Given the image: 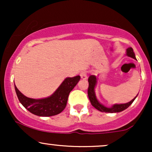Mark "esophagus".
<instances>
[{"mask_svg": "<svg viewBox=\"0 0 152 152\" xmlns=\"http://www.w3.org/2000/svg\"><path fill=\"white\" fill-rule=\"evenodd\" d=\"M80 76H81V78L83 80H86L87 79V74L86 71H82V72L80 74Z\"/></svg>", "mask_w": 152, "mask_h": 152, "instance_id": "esophagus-1", "label": "esophagus"}]
</instances>
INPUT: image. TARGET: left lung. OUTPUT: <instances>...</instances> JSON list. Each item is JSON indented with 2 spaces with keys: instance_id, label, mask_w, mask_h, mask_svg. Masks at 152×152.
<instances>
[{
  "instance_id": "1",
  "label": "left lung",
  "mask_w": 152,
  "mask_h": 152,
  "mask_svg": "<svg viewBox=\"0 0 152 152\" xmlns=\"http://www.w3.org/2000/svg\"><path fill=\"white\" fill-rule=\"evenodd\" d=\"M126 55L128 56L131 57V58H133L136 59L135 54L134 53L133 48L132 47L128 48L126 49ZM88 99H89L91 104L94 106L95 109H96L99 111H102V112H107V113H117V112H121V111H124L132 103L134 102V101L135 100V99L137 98V96L134 97L132 101L126 104H114L111 107H106L105 106H104L103 104H101L99 102L98 99H97L96 96L95 94V87L97 83V78L96 77V76L94 75H91L88 77Z\"/></svg>"
}]
</instances>
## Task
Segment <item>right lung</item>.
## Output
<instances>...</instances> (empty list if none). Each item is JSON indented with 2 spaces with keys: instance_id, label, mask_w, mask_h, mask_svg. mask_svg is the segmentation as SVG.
<instances>
[{
  "instance_id": "obj_1",
  "label": "right lung",
  "mask_w": 152,
  "mask_h": 152,
  "mask_svg": "<svg viewBox=\"0 0 152 152\" xmlns=\"http://www.w3.org/2000/svg\"><path fill=\"white\" fill-rule=\"evenodd\" d=\"M80 76L66 78L50 96L41 99L26 97L15 85V90L19 102L28 111L36 116H51L60 114L66 108L70 92L79 81Z\"/></svg>"
}]
</instances>
